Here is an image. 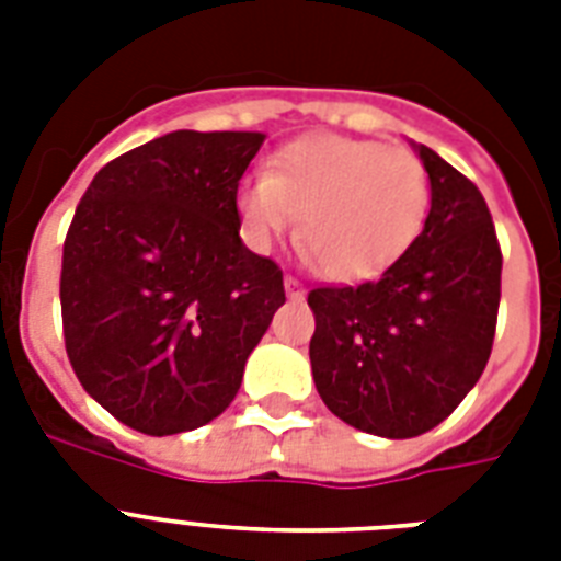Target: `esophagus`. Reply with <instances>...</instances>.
<instances>
[{"mask_svg":"<svg viewBox=\"0 0 561 561\" xmlns=\"http://www.w3.org/2000/svg\"><path fill=\"white\" fill-rule=\"evenodd\" d=\"M285 294H288V299H302L306 290H302V285L294 276H285Z\"/></svg>","mask_w":561,"mask_h":561,"instance_id":"esophagus-1","label":"esophagus"}]
</instances>
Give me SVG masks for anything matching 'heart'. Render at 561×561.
Instances as JSON below:
<instances>
[{
	"label": "heart",
	"mask_w": 561,
	"mask_h": 561,
	"mask_svg": "<svg viewBox=\"0 0 561 561\" xmlns=\"http://www.w3.org/2000/svg\"><path fill=\"white\" fill-rule=\"evenodd\" d=\"M431 180L416 153L317 134L273 153L267 174L241 183L238 215L255 244L299 220V250L337 282L381 276L425 229Z\"/></svg>",
	"instance_id": "b5f03b06"
}]
</instances>
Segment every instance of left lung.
I'll use <instances>...</instances> for the list:
<instances>
[{
  "label": "left lung",
  "mask_w": 561,
  "mask_h": 561,
  "mask_svg": "<svg viewBox=\"0 0 561 561\" xmlns=\"http://www.w3.org/2000/svg\"><path fill=\"white\" fill-rule=\"evenodd\" d=\"M431 211L416 244L358 288H314L308 346L320 399L387 439L436 427L486 369L501 302V247L483 194L425 145Z\"/></svg>",
  "instance_id": "1"
}]
</instances>
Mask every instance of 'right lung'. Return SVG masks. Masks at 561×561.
Masks as SVG:
<instances>
[{
	"label": "right lung",
	"instance_id": "obj_1",
	"mask_svg": "<svg viewBox=\"0 0 561 561\" xmlns=\"http://www.w3.org/2000/svg\"><path fill=\"white\" fill-rule=\"evenodd\" d=\"M262 142L174 130L107 162L75 209L60 271L66 355L83 390L139 434L220 416L285 302L279 264L238 236V180Z\"/></svg>",
	"mask_w": 561,
	"mask_h": 561
}]
</instances>
